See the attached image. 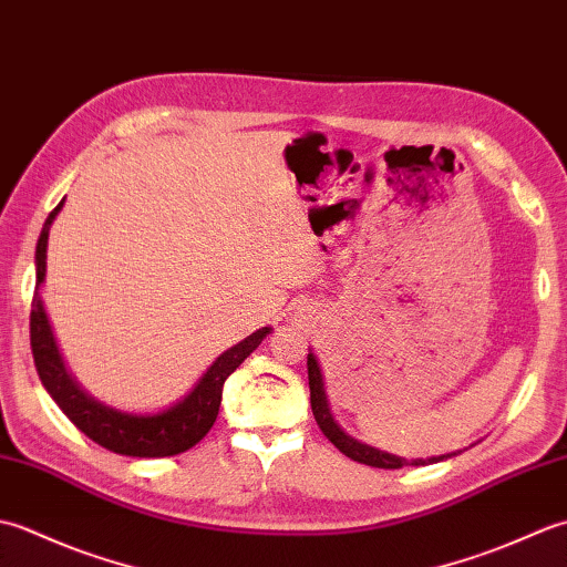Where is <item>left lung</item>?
<instances>
[{"instance_id":"obj_1","label":"left lung","mask_w":567,"mask_h":567,"mask_svg":"<svg viewBox=\"0 0 567 567\" xmlns=\"http://www.w3.org/2000/svg\"><path fill=\"white\" fill-rule=\"evenodd\" d=\"M307 370H309V390H311V412H315L317 424L323 431V436H327L343 455L351 457V461L365 463V465H372V467L396 470V467H404V465H429V463L449 461L451 455L461 453V451H457V453H445V455H436V457H414V461H406V457L392 455L388 451H378V449H372V445H368V443L355 441L353 436H348V433L339 424H336L333 416H331L327 392H323L321 368L317 363L315 353L307 355Z\"/></svg>"}]
</instances>
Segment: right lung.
I'll use <instances>...</instances> for the list:
<instances>
[{
    "label": "right lung",
    "mask_w": 567,
    "mask_h": 567,
    "mask_svg": "<svg viewBox=\"0 0 567 567\" xmlns=\"http://www.w3.org/2000/svg\"><path fill=\"white\" fill-rule=\"evenodd\" d=\"M63 202L48 214L43 231L39 236V246H35L31 351H33V363H35V370H39L43 388L53 396L55 404L63 409V414L72 421V424H75L84 436L92 439L94 443H100L106 451L118 453V455H134V457H167V455L185 453L192 449V445L207 436L209 429L214 426L216 414H219V406H221V392H224L226 378L231 375V372L244 363L252 351H256L260 341L272 329L262 327L256 333H250L248 339L228 348V351H224L214 360V363L207 368V372H204L195 388H192L183 400L163 409L158 414H128L97 402L94 396L84 392L75 382V378L68 372L39 295L41 285L45 280L48 234H51V224L55 221L58 212L63 209Z\"/></svg>",
    "instance_id": "add662e5"
}]
</instances>
